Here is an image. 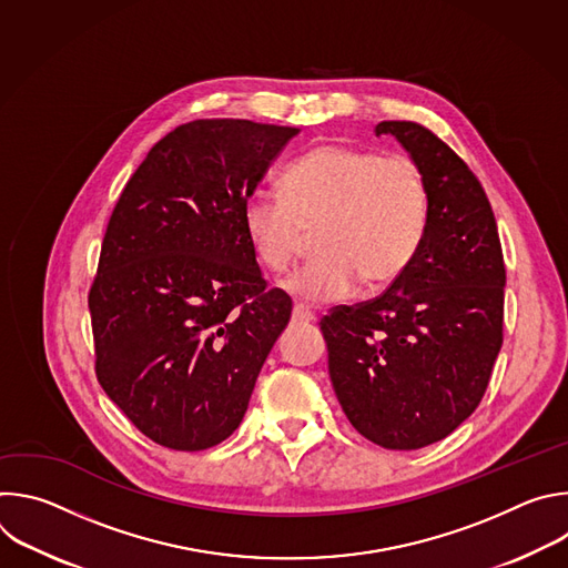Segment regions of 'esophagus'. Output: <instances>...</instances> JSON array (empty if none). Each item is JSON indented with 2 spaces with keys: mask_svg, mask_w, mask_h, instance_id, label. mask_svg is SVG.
I'll return each mask as SVG.
<instances>
[{
  "mask_svg": "<svg viewBox=\"0 0 568 568\" xmlns=\"http://www.w3.org/2000/svg\"><path fill=\"white\" fill-rule=\"evenodd\" d=\"M292 316H294V321H301V323H310V321H314V312H312V310H307L305 305H294Z\"/></svg>",
  "mask_w": 568,
  "mask_h": 568,
  "instance_id": "34e87169",
  "label": "esophagus"
}]
</instances>
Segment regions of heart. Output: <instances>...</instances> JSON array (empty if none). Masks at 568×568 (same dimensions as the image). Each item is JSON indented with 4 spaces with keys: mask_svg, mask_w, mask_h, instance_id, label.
<instances>
[{
    "mask_svg": "<svg viewBox=\"0 0 568 568\" xmlns=\"http://www.w3.org/2000/svg\"><path fill=\"white\" fill-rule=\"evenodd\" d=\"M283 195L254 191L242 229L256 261L285 272L316 231L318 256L281 285L303 303L351 298L395 281L416 258L429 220L427 184L407 156L323 143L283 175Z\"/></svg>",
    "mask_w": 568,
    "mask_h": 568,
    "instance_id": "obj_1",
    "label": "heart"
}]
</instances>
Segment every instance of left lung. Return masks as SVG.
<instances>
[{"instance_id":"8db88e82","label":"left lung","mask_w":568,"mask_h":568,"mask_svg":"<svg viewBox=\"0 0 568 568\" xmlns=\"http://www.w3.org/2000/svg\"><path fill=\"white\" fill-rule=\"evenodd\" d=\"M425 178L423 245L393 285L321 318L351 425L386 449H420L467 420L504 342L506 267L497 220L465 161L427 128L382 121Z\"/></svg>"}]
</instances>
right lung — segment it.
<instances>
[{
    "label": "right lung",
    "instance_id": "obj_1",
    "mask_svg": "<svg viewBox=\"0 0 568 568\" xmlns=\"http://www.w3.org/2000/svg\"><path fill=\"white\" fill-rule=\"evenodd\" d=\"M298 128L202 119L152 145L90 290L97 375L150 440L202 452L245 418L292 301L267 290L242 204Z\"/></svg>",
    "mask_w": 568,
    "mask_h": 568
}]
</instances>
